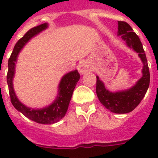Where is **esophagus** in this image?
Here are the masks:
<instances>
[{
  "instance_id": "34e87169",
  "label": "esophagus",
  "mask_w": 158,
  "mask_h": 158,
  "mask_svg": "<svg viewBox=\"0 0 158 158\" xmlns=\"http://www.w3.org/2000/svg\"><path fill=\"white\" fill-rule=\"evenodd\" d=\"M78 70L82 75L87 74L88 72L90 71V66L88 64V62L86 61H82L80 62L78 65Z\"/></svg>"
}]
</instances>
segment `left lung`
I'll use <instances>...</instances> for the list:
<instances>
[{"label":"left lung","mask_w":158,"mask_h":158,"mask_svg":"<svg viewBox=\"0 0 158 158\" xmlns=\"http://www.w3.org/2000/svg\"><path fill=\"white\" fill-rule=\"evenodd\" d=\"M118 36H121L128 48L138 53L143 64V75L130 89L118 92L109 91L103 82L97 76L96 93L100 102L110 111L116 114H125L132 111L144 98L149 87L150 73L141 41L129 23L118 21Z\"/></svg>","instance_id":"obj_1"}]
</instances>
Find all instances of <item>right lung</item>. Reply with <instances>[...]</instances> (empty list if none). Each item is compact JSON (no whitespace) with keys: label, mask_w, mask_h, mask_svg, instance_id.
I'll list each match as a JSON object with an SVG mask.
<instances>
[{"label":"right lung","mask_w":158,"mask_h":158,"mask_svg":"<svg viewBox=\"0 0 158 158\" xmlns=\"http://www.w3.org/2000/svg\"><path fill=\"white\" fill-rule=\"evenodd\" d=\"M48 27V23H45L31 28L24 34L23 38L17 42L8 61L7 84L9 87V94L10 97L11 103L16 110L31 120L39 124L51 125L58 122L65 115L74 89L80 78L78 70L75 69L69 72L62 77L58 86V94L56 98L51 105L40 109H33L23 105L16 96L13 87V79L15 76V64L19 53L31 38L38 35L42 31L45 30Z\"/></svg>","instance_id":"1"}]
</instances>
